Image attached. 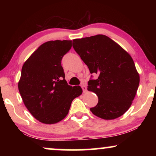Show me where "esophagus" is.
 Segmentation results:
<instances>
[{
	"instance_id": "34e87169",
	"label": "esophagus",
	"mask_w": 156,
	"mask_h": 156,
	"mask_svg": "<svg viewBox=\"0 0 156 156\" xmlns=\"http://www.w3.org/2000/svg\"><path fill=\"white\" fill-rule=\"evenodd\" d=\"M81 87H82V90L84 92L87 91V87H86V84H84V83H82V84H81Z\"/></svg>"
}]
</instances>
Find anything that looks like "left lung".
<instances>
[{"mask_svg":"<svg viewBox=\"0 0 156 156\" xmlns=\"http://www.w3.org/2000/svg\"><path fill=\"white\" fill-rule=\"evenodd\" d=\"M72 46L90 73L97 74L96 80H89L87 87L99 98L91 112L106 120L122 116L131 106L140 82L130 55L103 35L75 39Z\"/></svg>","mask_w":156,"mask_h":156,"instance_id":"left-lung-1","label":"left lung"}]
</instances>
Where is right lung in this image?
Masks as SVG:
<instances>
[{
    "label": "right lung",
    "mask_w": 156,
    "mask_h": 156,
    "mask_svg": "<svg viewBox=\"0 0 156 156\" xmlns=\"http://www.w3.org/2000/svg\"><path fill=\"white\" fill-rule=\"evenodd\" d=\"M72 48L71 40L44 42L22 67L18 89L25 106L40 122L56 123L67 116L72 101L82 92L65 80L61 62Z\"/></svg>",
    "instance_id": "right-lung-1"
}]
</instances>
